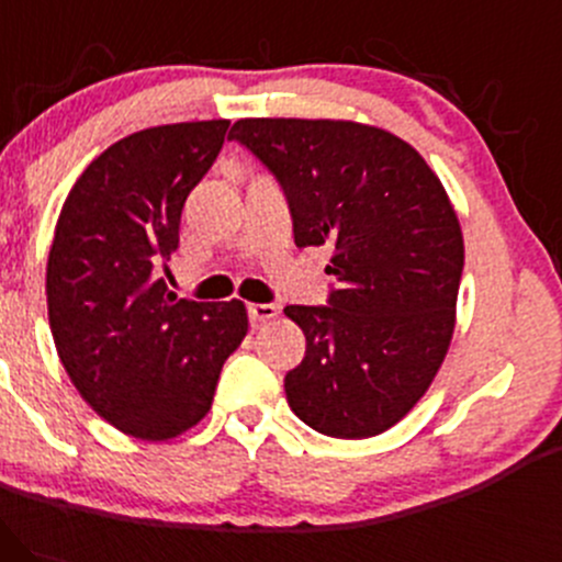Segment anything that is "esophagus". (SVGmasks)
<instances>
[{"instance_id":"34e87169","label":"esophagus","mask_w":562,"mask_h":562,"mask_svg":"<svg viewBox=\"0 0 562 562\" xmlns=\"http://www.w3.org/2000/svg\"><path fill=\"white\" fill-rule=\"evenodd\" d=\"M247 311H249L251 324L260 326V324H265V321H270L279 315V305H273V302H251Z\"/></svg>"}]
</instances>
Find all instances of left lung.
Listing matches in <instances>:
<instances>
[{"instance_id":"left-lung-1","label":"left lung","mask_w":562,"mask_h":562,"mask_svg":"<svg viewBox=\"0 0 562 562\" xmlns=\"http://www.w3.org/2000/svg\"><path fill=\"white\" fill-rule=\"evenodd\" d=\"M286 193L294 244H329V305H289L307 348L283 380L313 430L361 440L427 393L457 324L464 238L449 193L393 132L342 119H238Z\"/></svg>"}]
</instances>
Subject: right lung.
I'll return each mask as SVG.
<instances>
[{"instance_id": "right-lung-1", "label": "right lung", "mask_w": 562, "mask_h": 562, "mask_svg": "<svg viewBox=\"0 0 562 562\" xmlns=\"http://www.w3.org/2000/svg\"><path fill=\"white\" fill-rule=\"evenodd\" d=\"M228 124H161L113 143L74 182L55 225L47 313L60 363L92 412L132 438L169 440L199 425L247 337L241 300H180L156 279Z\"/></svg>"}]
</instances>
